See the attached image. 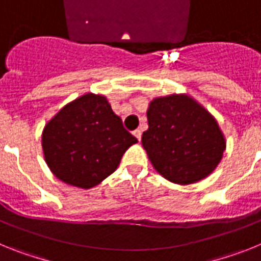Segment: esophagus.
<instances>
[{"label": "esophagus", "instance_id": "34e87169", "mask_svg": "<svg viewBox=\"0 0 261 261\" xmlns=\"http://www.w3.org/2000/svg\"><path fill=\"white\" fill-rule=\"evenodd\" d=\"M133 135H135V137L137 138L138 141H141V136H142V133H141V130H140V129H136L135 132H133Z\"/></svg>", "mask_w": 261, "mask_h": 261}]
</instances>
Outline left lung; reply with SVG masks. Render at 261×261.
Returning a JSON list of instances; mask_svg holds the SVG:
<instances>
[{
    "instance_id": "8db88e82",
    "label": "left lung",
    "mask_w": 261,
    "mask_h": 261,
    "mask_svg": "<svg viewBox=\"0 0 261 261\" xmlns=\"http://www.w3.org/2000/svg\"><path fill=\"white\" fill-rule=\"evenodd\" d=\"M149 128L142 135L154 170L179 186L197 183L212 174L226 150L216 117L188 94L154 98L146 111Z\"/></svg>"
}]
</instances>
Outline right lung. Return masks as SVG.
Returning <instances> with one entry per match:
<instances>
[{
    "label": "right lung",
    "instance_id": "obj_1",
    "mask_svg": "<svg viewBox=\"0 0 261 261\" xmlns=\"http://www.w3.org/2000/svg\"><path fill=\"white\" fill-rule=\"evenodd\" d=\"M137 142L107 98L86 93L69 102L45 124L41 147L47 166L69 186L90 190L119 167Z\"/></svg>",
    "mask_w": 261,
    "mask_h": 261
}]
</instances>
